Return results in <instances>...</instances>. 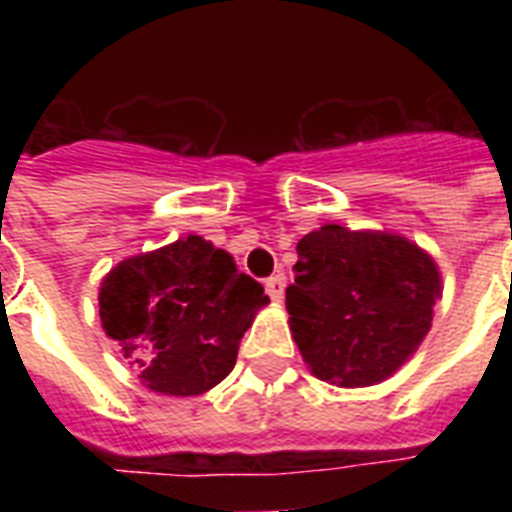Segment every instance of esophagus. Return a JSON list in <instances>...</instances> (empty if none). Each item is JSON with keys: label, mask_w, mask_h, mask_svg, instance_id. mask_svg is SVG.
I'll return each mask as SVG.
<instances>
[{"label": "esophagus", "mask_w": 512, "mask_h": 512, "mask_svg": "<svg viewBox=\"0 0 512 512\" xmlns=\"http://www.w3.org/2000/svg\"><path fill=\"white\" fill-rule=\"evenodd\" d=\"M284 287H287V279H284V273H276L271 279H265V292L271 297L273 303H281V297H284Z\"/></svg>", "instance_id": "esophagus-1"}]
</instances>
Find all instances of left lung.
Here are the masks:
<instances>
[{"label": "left lung", "mask_w": 512, "mask_h": 512, "mask_svg": "<svg viewBox=\"0 0 512 512\" xmlns=\"http://www.w3.org/2000/svg\"><path fill=\"white\" fill-rule=\"evenodd\" d=\"M289 329L313 377L369 388L414 356L441 297L436 260L401 233L327 223L297 244Z\"/></svg>", "instance_id": "1"}]
</instances>
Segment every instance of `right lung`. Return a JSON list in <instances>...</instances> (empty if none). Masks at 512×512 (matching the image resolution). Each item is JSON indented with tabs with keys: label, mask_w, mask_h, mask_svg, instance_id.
Here are the masks:
<instances>
[{
	"label": "right lung",
	"mask_w": 512,
	"mask_h": 512,
	"mask_svg": "<svg viewBox=\"0 0 512 512\" xmlns=\"http://www.w3.org/2000/svg\"><path fill=\"white\" fill-rule=\"evenodd\" d=\"M100 324L138 380L162 396H201L231 374L268 295L233 257L188 233L124 257L103 276Z\"/></svg>",
	"instance_id": "obj_1"
}]
</instances>
